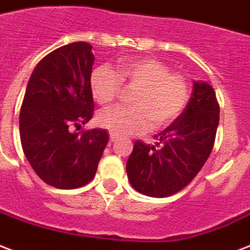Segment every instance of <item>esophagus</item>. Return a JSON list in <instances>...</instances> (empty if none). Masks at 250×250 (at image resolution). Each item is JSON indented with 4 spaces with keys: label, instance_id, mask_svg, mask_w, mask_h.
I'll use <instances>...</instances> for the list:
<instances>
[{
    "label": "esophagus",
    "instance_id": "obj_1",
    "mask_svg": "<svg viewBox=\"0 0 250 250\" xmlns=\"http://www.w3.org/2000/svg\"><path fill=\"white\" fill-rule=\"evenodd\" d=\"M118 137L116 136V134H114V133H109V140L112 141V142H113V141H116L117 140Z\"/></svg>",
    "mask_w": 250,
    "mask_h": 250
}]
</instances>
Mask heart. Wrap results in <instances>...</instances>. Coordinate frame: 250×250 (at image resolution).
I'll list each match as a JSON object with an SVG mask.
<instances>
[{
	"label": "heart",
	"mask_w": 250,
	"mask_h": 250,
	"mask_svg": "<svg viewBox=\"0 0 250 250\" xmlns=\"http://www.w3.org/2000/svg\"><path fill=\"white\" fill-rule=\"evenodd\" d=\"M121 84L137 88L130 108L113 106L97 116V123L118 136L137 134L149 129L158 132L179 117L189 101L188 83L162 62L141 58L124 59L116 68L99 67L91 75V91L101 105L112 104Z\"/></svg>",
	"instance_id": "1"
}]
</instances>
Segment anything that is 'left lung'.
Returning <instances> with one entry per match:
<instances>
[{"mask_svg": "<svg viewBox=\"0 0 250 250\" xmlns=\"http://www.w3.org/2000/svg\"><path fill=\"white\" fill-rule=\"evenodd\" d=\"M219 103L213 88L194 82L183 113L155 137L157 144L136 141L126 162L130 185L141 194L167 198L185 188L198 175L212 151Z\"/></svg>", "mask_w": 250, "mask_h": 250, "instance_id": "8db88e82", "label": "left lung"}]
</instances>
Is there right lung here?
Masks as SVG:
<instances>
[{"instance_id": "obj_1", "label": "right lung", "mask_w": 250, "mask_h": 250, "mask_svg": "<svg viewBox=\"0 0 250 250\" xmlns=\"http://www.w3.org/2000/svg\"><path fill=\"white\" fill-rule=\"evenodd\" d=\"M92 46L75 42L39 62L20 112V136L37 175L55 188L72 189L93 179L105 146V129L71 132L93 116Z\"/></svg>"}]
</instances>
